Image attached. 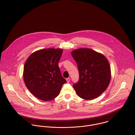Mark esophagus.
<instances>
[{
    "instance_id": "esophagus-1",
    "label": "esophagus",
    "mask_w": 135,
    "mask_h": 135,
    "mask_svg": "<svg viewBox=\"0 0 135 135\" xmlns=\"http://www.w3.org/2000/svg\"><path fill=\"white\" fill-rule=\"evenodd\" d=\"M70 78H67L66 79V81H67V82L68 83V82H70Z\"/></svg>"
}]
</instances>
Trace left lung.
I'll return each instance as SVG.
<instances>
[{
	"mask_svg": "<svg viewBox=\"0 0 135 135\" xmlns=\"http://www.w3.org/2000/svg\"><path fill=\"white\" fill-rule=\"evenodd\" d=\"M79 70V80L73 87L80 98L90 100L104 93L111 80L109 62L104 55L88 48L71 52Z\"/></svg>",
	"mask_w": 135,
	"mask_h": 135,
	"instance_id": "8db88e82",
	"label": "left lung"
}]
</instances>
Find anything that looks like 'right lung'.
I'll return each instance as SVG.
<instances>
[{"label": "right lung", "mask_w": 135, "mask_h": 135, "mask_svg": "<svg viewBox=\"0 0 135 135\" xmlns=\"http://www.w3.org/2000/svg\"><path fill=\"white\" fill-rule=\"evenodd\" d=\"M62 53L61 49H41L32 53L26 60L24 81L28 90L38 99H53L66 82L58 65Z\"/></svg>", "instance_id": "right-lung-1"}]
</instances>
